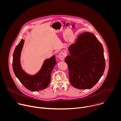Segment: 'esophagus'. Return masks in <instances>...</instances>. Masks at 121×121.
<instances>
[{
    "label": "esophagus",
    "mask_w": 121,
    "mask_h": 121,
    "mask_svg": "<svg viewBox=\"0 0 121 121\" xmlns=\"http://www.w3.org/2000/svg\"><path fill=\"white\" fill-rule=\"evenodd\" d=\"M65 57V54L63 52H61L59 55V58L61 60H63Z\"/></svg>",
    "instance_id": "1"
}]
</instances>
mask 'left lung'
Masks as SVG:
<instances>
[{"instance_id":"left-lung-1","label":"left lung","mask_w":121,"mask_h":121,"mask_svg":"<svg viewBox=\"0 0 121 121\" xmlns=\"http://www.w3.org/2000/svg\"><path fill=\"white\" fill-rule=\"evenodd\" d=\"M70 56L65 62L69 70V81L78 89L92 88L104 73L105 61L101 43L94 34L85 32L68 48Z\"/></svg>"}]
</instances>
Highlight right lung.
Segmentation results:
<instances>
[{"label":"right lung","instance_id":"obj_1","mask_svg":"<svg viewBox=\"0 0 121 121\" xmlns=\"http://www.w3.org/2000/svg\"><path fill=\"white\" fill-rule=\"evenodd\" d=\"M24 43L22 39L17 45L13 55L12 67L16 77L24 87L31 91H37L46 89L51 81V74L56 64L55 56L45 59L40 71L34 75L25 72L21 65V55Z\"/></svg>","mask_w":121,"mask_h":121}]
</instances>
